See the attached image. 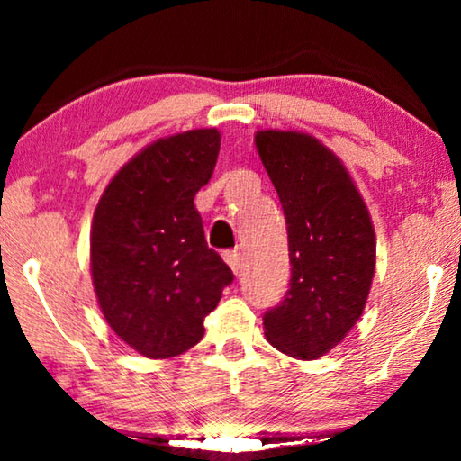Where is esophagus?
Instances as JSON below:
<instances>
[{"instance_id": "obj_1", "label": "esophagus", "mask_w": 461, "mask_h": 461, "mask_svg": "<svg viewBox=\"0 0 461 461\" xmlns=\"http://www.w3.org/2000/svg\"><path fill=\"white\" fill-rule=\"evenodd\" d=\"M222 256H224V262L232 268V273L237 275L239 268H241V254H239L237 249H226Z\"/></svg>"}]
</instances>
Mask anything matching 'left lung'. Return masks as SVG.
I'll list each match as a JSON object with an SVG mask.
<instances>
[{"label": "left lung", "instance_id": "obj_1", "mask_svg": "<svg viewBox=\"0 0 461 461\" xmlns=\"http://www.w3.org/2000/svg\"><path fill=\"white\" fill-rule=\"evenodd\" d=\"M256 149L285 213L292 264L264 333L289 357L317 358L361 317L375 270L374 226L346 167L312 136L264 130Z\"/></svg>", "mask_w": 461, "mask_h": 461}]
</instances>
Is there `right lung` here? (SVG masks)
Segmentation results:
<instances>
[{
  "instance_id": "obj_1",
  "label": "right lung",
  "mask_w": 461,
  "mask_h": 461,
  "mask_svg": "<svg viewBox=\"0 0 461 461\" xmlns=\"http://www.w3.org/2000/svg\"><path fill=\"white\" fill-rule=\"evenodd\" d=\"M220 150L218 130L161 138L119 169L94 212L92 279L111 330L149 358L182 355L235 275L207 248L193 199Z\"/></svg>"
}]
</instances>
